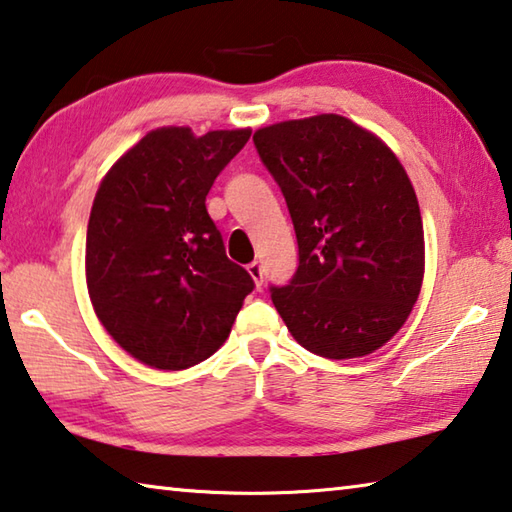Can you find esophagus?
<instances>
[{"label":"esophagus","instance_id":"obj_1","mask_svg":"<svg viewBox=\"0 0 512 512\" xmlns=\"http://www.w3.org/2000/svg\"><path fill=\"white\" fill-rule=\"evenodd\" d=\"M248 273H250V277H253V280H255L257 287H262V282H264V268H262V264H259V262H250V264H248Z\"/></svg>","mask_w":512,"mask_h":512}]
</instances>
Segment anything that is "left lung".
Wrapping results in <instances>:
<instances>
[{"label": "left lung", "mask_w": 512, "mask_h": 512, "mask_svg": "<svg viewBox=\"0 0 512 512\" xmlns=\"http://www.w3.org/2000/svg\"><path fill=\"white\" fill-rule=\"evenodd\" d=\"M287 201L298 268L271 298L302 348L327 359L379 350L409 318L424 275L413 185L395 153L341 115L253 135Z\"/></svg>", "instance_id": "left-lung-1"}]
</instances>
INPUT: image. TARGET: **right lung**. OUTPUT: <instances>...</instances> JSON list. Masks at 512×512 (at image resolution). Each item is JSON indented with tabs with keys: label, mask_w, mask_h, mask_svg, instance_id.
<instances>
[{
	"label": "right lung",
	"mask_w": 512,
	"mask_h": 512,
	"mask_svg": "<svg viewBox=\"0 0 512 512\" xmlns=\"http://www.w3.org/2000/svg\"><path fill=\"white\" fill-rule=\"evenodd\" d=\"M248 137L250 128L196 137L164 126L101 180L85 241L90 300L106 332L146 366L185 370L212 357L255 289L205 207Z\"/></svg>",
	"instance_id": "1"
}]
</instances>
